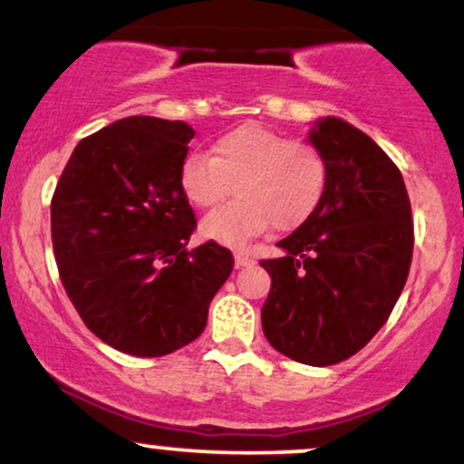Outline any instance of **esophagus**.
<instances>
[{
    "label": "esophagus",
    "instance_id": "esophagus-1",
    "mask_svg": "<svg viewBox=\"0 0 464 464\" xmlns=\"http://www.w3.org/2000/svg\"><path fill=\"white\" fill-rule=\"evenodd\" d=\"M234 262H237L238 268L254 265V254H251V251H237V254H234Z\"/></svg>",
    "mask_w": 464,
    "mask_h": 464
}]
</instances>
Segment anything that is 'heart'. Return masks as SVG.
Returning <instances> with one entry per match:
<instances>
[{
    "label": "heart",
    "mask_w": 464,
    "mask_h": 464,
    "mask_svg": "<svg viewBox=\"0 0 464 464\" xmlns=\"http://www.w3.org/2000/svg\"><path fill=\"white\" fill-rule=\"evenodd\" d=\"M329 163L310 141L290 140L262 124L223 133L213 157L188 152L179 169L185 199L196 208L221 202L234 185L237 199L204 217L202 237L241 247L271 226L293 232L316 213Z\"/></svg>",
    "instance_id": "1"
}]
</instances>
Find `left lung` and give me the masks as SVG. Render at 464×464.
Returning a JSON list of instances; mask_svg holds the SVG:
<instances>
[{
	"instance_id": "obj_1",
	"label": "left lung",
	"mask_w": 464,
	"mask_h": 464,
	"mask_svg": "<svg viewBox=\"0 0 464 464\" xmlns=\"http://www.w3.org/2000/svg\"><path fill=\"white\" fill-rule=\"evenodd\" d=\"M310 141L329 163L323 202L262 260L271 293L262 305L268 344L299 363L334 365L379 334L407 284L413 215L396 163L340 118H323Z\"/></svg>"
}]
</instances>
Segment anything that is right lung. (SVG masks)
Here are the masks:
<instances>
[{
	"label": "right lung",
	"mask_w": 464,
	"mask_h": 464,
	"mask_svg": "<svg viewBox=\"0 0 464 464\" xmlns=\"http://www.w3.org/2000/svg\"><path fill=\"white\" fill-rule=\"evenodd\" d=\"M196 130L180 120L130 116L83 137L53 199L51 238L74 310L99 340L163 357L202 334L230 277V249H187L196 215L179 169Z\"/></svg>",
	"instance_id": "1"
}]
</instances>
